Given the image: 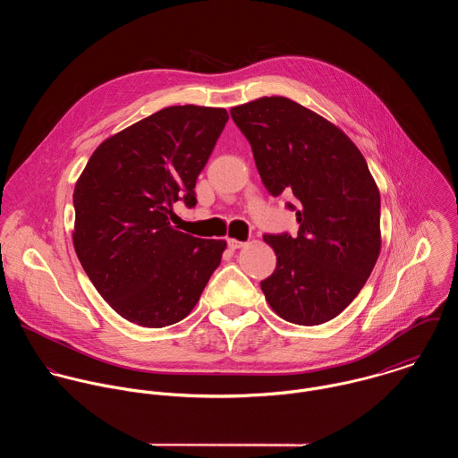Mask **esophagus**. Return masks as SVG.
<instances>
[{
    "label": "esophagus",
    "instance_id": "esophagus-1",
    "mask_svg": "<svg viewBox=\"0 0 458 458\" xmlns=\"http://www.w3.org/2000/svg\"><path fill=\"white\" fill-rule=\"evenodd\" d=\"M227 247H229L231 250H236V249L245 247V242H240V240H234V238H227Z\"/></svg>",
    "mask_w": 458,
    "mask_h": 458
}]
</instances>
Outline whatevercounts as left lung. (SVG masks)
<instances>
[{"mask_svg":"<svg viewBox=\"0 0 458 458\" xmlns=\"http://www.w3.org/2000/svg\"><path fill=\"white\" fill-rule=\"evenodd\" d=\"M231 116L249 139L262 183L294 196L298 236L264 234L276 254L261 282L285 321L318 327L361 291L381 252V196L356 144L336 125L285 97L236 106Z\"/></svg>","mask_w":458,"mask_h":458,"instance_id":"1","label":"left lung"}]
</instances>
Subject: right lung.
I'll use <instances>...</instances> for the list:
<instances>
[{"label": "right lung", "mask_w": 458, "mask_h": 458, "mask_svg": "<svg viewBox=\"0 0 458 458\" xmlns=\"http://www.w3.org/2000/svg\"><path fill=\"white\" fill-rule=\"evenodd\" d=\"M229 114L173 106L106 139L73 189V249L123 319L164 327L196 307L227 247L176 231L173 204L196 206V182Z\"/></svg>", "instance_id": "1"}]
</instances>
